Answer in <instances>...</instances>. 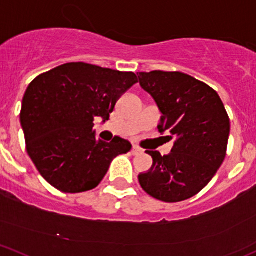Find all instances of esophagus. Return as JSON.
<instances>
[{
    "label": "esophagus",
    "instance_id": "1",
    "mask_svg": "<svg viewBox=\"0 0 256 256\" xmlns=\"http://www.w3.org/2000/svg\"><path fill=\"white\" fill-rule=\"evenodd\" d=\"M131 153H132L134 156L141 154V153H142V148H140L138 146H134L132 150H131Z\"/></svg>",
    "mask_w": 256,
    "mask_h": 256
}]
</instances>
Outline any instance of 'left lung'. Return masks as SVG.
<instances>
[{"label": "left lung", "mask_w": 256, "mask_h": 256, "mask_svg": "<svg viewBox=\"0 0 256 256\" xmlns=\"http://www.w3.org/2000/svg\"><path fill=\"white\" fill-rule=\"evenodd\" d=\"M142 90L160 114L158 131L174 138L169 154L147 150L153 164L138 176L148 195L164 202L192 198L222 166L230 137V118L216 90L182 72H140Z\"/></svg>", "instance_id": "1"}]
</instances>
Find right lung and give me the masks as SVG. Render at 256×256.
I'll list each match as a JSON object with an SVG mask.
<instances>
[{
	"mask_svg": "<svg viewBox=\"0 0 256 256\" xmlns=\"http://www.w3.org/2000/svg\"><path fill=\"white\" fill-rule=\"evenodd\" d=\"M135 83L134 72L70 62L38 76L26 88L20 125L26 152L58 190L83 192L98 186L116 156L131 144L115 136L96 140L94 119L109 120L119 98Z\"/></svg>",
	"mask_w": 256,
	"mask_h": 256,
	"instance_id": "obj_1",
	"label": "right lung"
}]
</instances>
